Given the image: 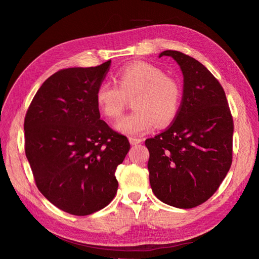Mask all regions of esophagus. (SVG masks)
Returning <instances> with one entry per match:
<instances>
[{
    "label": "esophagus",
    "instance_id": "obj_1",
    "mask_svg": "<svg viewBox=\"0 0 259 259\" xmlns=\"http://www.w3.org/2000/svg\"><path fill=\"white\" fill-rule=\"evenodd\" d=\"M128 140H130L131 145H138L140 143H143V139L138 138V137H130Z\"/></svg>",
    "mask_w": 259,
    "mask_h": 259
}]
</instances>
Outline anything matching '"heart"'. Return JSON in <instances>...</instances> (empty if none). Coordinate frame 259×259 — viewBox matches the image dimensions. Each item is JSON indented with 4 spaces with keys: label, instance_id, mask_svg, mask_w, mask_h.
<instances>
[{
    "label": "heart",
    "instance_id": "obj_1",
    "mask_svg": "<svg viewBox=\"0 0 259 259\" xmlns=\"http://www.w3.org/2000/svg\"><path fill=\"white\" fill-rule=\"evenodd\" d=\"M115 83L103 82L96 91L99 111L110 120L122 115L127 99L134 112L123 117L115 128L127 135H143L158 123L160 126L174 120L180 104L178 83L163 70L148 62H134L115 74Z\"/></svg>",
    "mask_w": 259,
    "mask_h": 259
}]
</instances>
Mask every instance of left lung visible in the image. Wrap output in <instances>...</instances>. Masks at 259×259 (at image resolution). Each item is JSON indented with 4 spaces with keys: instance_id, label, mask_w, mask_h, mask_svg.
Returning <instances> with one entry per match:
<instances>
[{
    "instance_id": "left-lung-1",
    "label": "left lung",
    "mask_w": 259,
    "mask_h": 259,
    "mask_svg": "<svg viewBox=\"0 0 259 259\" xmlns=\"http://www.w3.org/2000/svg\"><path fill=\"white\" fill-rule=\"evenodd\" d=\"M162 56L182 69L184 92L173 123L145 143L149 180L163 203L192 208L207 201L228 173L233 120L223 86L201 62L177 51Z\"/></svg>"
}]
</instances>
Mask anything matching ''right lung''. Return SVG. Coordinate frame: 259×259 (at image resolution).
I'll use <instances>...</instances> for the list:
<instances>
[{"mask_svg": "<svg viewBox=\"0 0 259 259\" xmlns=\"http://www.w3.org/2000/svg\"><path fill=\"white\" fill-rule=\"evenodd\" d=\"M111 60L59 70L46 80L25 117V150L37 189L76 216L95 213L116 193L115 169L130 150L124 135L100 120L95 95Z\"/></svg>", "mask_w": 259, "mask_h": 259, "instance_id": "obj_1", "label": "right lung"}]
</instances>
